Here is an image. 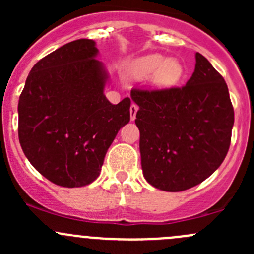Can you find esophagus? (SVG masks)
Masks as SVG:
<instances>
[{
    "label": "esophagus",
    "mask_w": 254,
    "mask_h": 254,
    "mask_svg": "<svg viewBox=\"0 0 254 254\" xmlns=\"http://www.w3.org/2000/svg\"><path fill=\"white\" fill-rule=\"evenodd\" d=\"M137 109H139V107H137L136 104L132 103L131 106H130V117H131V120H135V118H136Z\"/></svg>",
    "instance_id": "obj_1"
}]
</instances>
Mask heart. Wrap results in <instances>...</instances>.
<instances>
[{
	"label": "heart",
	"instance_id": "1",
	"mask_svg": "<svg viewBox=\"0 0 254 254\" xmlns=\"http://www.w3.org/2000/svg\"><path fill=\"white\" fill-rule=\"evenodd\" d=\"M127 75L134 79H145L152 75L151 81L155 88L170 89L182 81L184 66L178 59H166L160 54H152L132 61Z\"/></svg>",
	"mask_w": 254,
	"mask_h": 254
}]
</instances>
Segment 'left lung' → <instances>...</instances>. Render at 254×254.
I'll list each match as a JSON object with an SVG mask.
<instances>
[{
    "label": "left lung",
    "mask_w": 254,
    "mask_h": 254,
    "mask_svg": "<svg viewBox=\"0 0 254 254\" xmlns=\"http://www.w3.org/2000/svg\"><path fill=\"white\" fill-rule=\"evenodd\" d=\"M195 61L181 88L131 89L143 177L161 190L182 191L205 181L231 142L235 113L226 82L201 54Z\"/></svg>",
    "instance_id": "left-lung-1"
}]
</instances>
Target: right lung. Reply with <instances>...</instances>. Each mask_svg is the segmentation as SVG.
I'll return each mask as SVG.
<instances>
[{"label":"right lung","mask_w":254,"mask_h":254,"mask_svg":"<svg viewBox=\"0 0 254 254\" xmlns=\"http://www.w3.org/2000/svg\"><path fill=\"white\" fill-rule=\"evenodd\" d=\"M91 39H78L38 61L18 102V136L33 167L58 186L96 181L120 127L130 120V98L104 96L108 73Z\"/></svg>","instance_id":"1"}]
</instances>
